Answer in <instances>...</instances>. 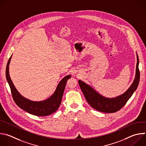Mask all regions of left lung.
<instances>
[{
    "mask_svg": "<svg viewBox=\"0 0 146 146\" xmlns=\"http://www.w3.org/2000/svg\"><path fill=\"white\" fill-rule=\"evenodd\" d=\"M137 63L134 80L129 88L122 94L113 98H108L102 96L89 85L82 80H78L80 88L85 98L90 106L94 109L104 113H114L120 110L127 102L137 88L140 73L139 70V58L136 53Z\"/></svg>",
    "mask_w": 146,
    "mask_h": 146,
    "instance_id": "obj_1",
    "label": "left lung"
}]
</instances>
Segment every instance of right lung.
I'll return each mask as SVG.
<instances>
[{
  "instance_id": "1",
  "label": "right lung",
  "mask_w": 146,
  "mask_h": 146,
  "mask_svg": "<svg viewBox=\"0 0 146 146\" xmlns=\"http://www.w3.org/2000/svg\"><path fill=\"white\" fill-rule=\"evenodd\" d=\"M12 55L10 57L6 67V79L10 87L13 99L16 104L26 112L38 116H46L56 112L59 108L65 88L66 84L68 79L71 77L69 74L64 77L58 83L53 94L42 101H33L21 95L15 87L9 74V65Z\"/></svg>"
}]
</instances>
